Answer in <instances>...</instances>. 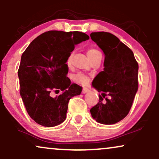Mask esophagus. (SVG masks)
<instances>
[{
	"label": "esophagus",
	"mask_w": 159,
	"mask_h": 159,
	"mask_svg": "<svg viewBox=\"0 0 159 159\" xmlns=\"http://www.w3.org/2000/svg\"><path fill=\"white\" fill-rule=\"evenodd\" d=\"M89 92V89L88 88H86V87H84L83 90H82V93H87Z\"/></svg>",
	"instance_id": "1"
}]
</instances>
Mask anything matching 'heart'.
I'll return each instance as SVG.
<instances>
[{
  "label": "heart",
  "instance_id": "heart-1",
  "mask_svg": "<svg viewBox=\"0 0 159 159\" xmlns=\"http://www.w3.org/2000/svg\"><path fill=\"white\" fill-rule=\"evenodd\" d=\"M87 56H88V57L90 58L91 61H92L93 58L96 57V56L102 54L99 51H98L97 49H95V48L88 49V50H87ZM72 56H73V54H72V53L69 56L68 60H67V63H68V64H70L71 62H72ZM73 79L75 81L81 84H86L88 83V81H89L88 77H87V75H85L81 74V73H78L75 75L73 76Z\"/></svg>",
  "mask_w": 159,
  "mask_h": 159
}]
</instances>
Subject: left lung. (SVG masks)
Masks as SVG:
<instances>
[{
    "mask_svg": "<svg viewBox=\"0 0 159 159\" xmlns=\"http://www.w3.org/2000/svg\"><path fill=\"white\" fill-rule=\"evenodd\" d=\"M90 37L105 54L104 70L92 83L101 93L99 102L90 109V113L98 123L112 125L124 119L130 111L138 91V64L132 51L116 36L94 32Z\"/></svg>",
    "mask_w": 159,
    "mask_h": 159,
    "instance_id": "1",
    "label": "left lung"
}]
</instances>
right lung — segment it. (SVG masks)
I'll use <instances>...</instances> for the list:
<instances>
[{"label":"right lung","instance_id":"1","mask_svg":"<svg viewBox=\"0 0 159 159\" xmlns=\"http://www.w3.org/2000/svg\"><path fill=\"white\" fill-rule=\"evenodd\" d=\"M89 38L79 31L50 30L33 40L24 52L18 71L20 95L36 123L53 127L66 120L69 99L82 91L66 77V62L75 45ZM52 90L62 93L52 98Z\"/></svg>","mask_w":159,"mask_h":159}]
</instances>
